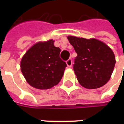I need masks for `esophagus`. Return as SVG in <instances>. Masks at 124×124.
I'll return each instance as SVG.
<instances>
[{"mask_svg": "<svg viewBox=\"0 0 124 124\" xmlns=\"http://www.w3.org/2000/svg\"><path fill=\"white\" fill-rule=\"evenodd\" d=\"M66 64L68 65V68H71L72 67V59H69L66 61Z\"/></svg>", "mask_w": 124, "mask_h": 124, "instance_id": "1", "label": "esophagus"}]
</instances>
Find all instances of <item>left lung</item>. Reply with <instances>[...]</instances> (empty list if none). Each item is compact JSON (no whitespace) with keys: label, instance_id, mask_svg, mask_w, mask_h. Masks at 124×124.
Returning <instances> with one entry per match:
<instances>
[{"label":"left lung","instance_id":"1","mask_svg":"<svg viewBox=\"0 0 124 124\" xmlns=\"http://www.w3.org/2000/svg\"><path fill=\"white\" fill-rule=\"evenodd\" d=\"M77 56L74 59V71L83 88L96 89L110 80L116 63L112 49L97 39L68 36Z\"/></svg>","mask_w":124,"mask_h":124}]
</instances>
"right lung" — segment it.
Instances as JSON below:
<instances>
[{"label": "right lung", "mask_w": 124, "mask_h": 124, "mask_svg": "<svg viewBox=\"0 0 124 124\" xmlns=\"http://www.w3.org/2000/svg\"><path fill=\"white\" fill-rule=\"evenodd\" d=\"M54 43L53 39L37 42L22 57L21 70L33 88L50 89L59 83L63 76L67 65L61 59V50Z\"/></svg>", "instance_id": "add662e5"}]
</instances>
